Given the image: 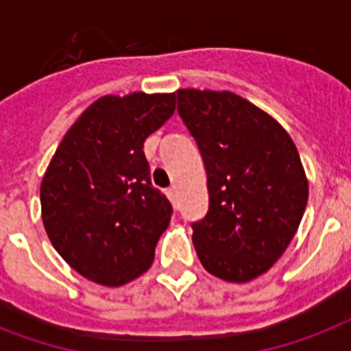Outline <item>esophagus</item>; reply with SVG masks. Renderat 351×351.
<instances>
[{
    "mask_svg": "<svg viewBox=\"0 0 351 351\" xmlns=\"http://www.w3.org/2000/svg\"><path fill=\"white\" fill-rule=\"evenodd\" d=\"M167 197H169V200H173V202H175V200H176V189H175V187H169V189H167Z\"/></svg>",
    "mask_w": 351,
    "mask_h": 351,
    "instance_id": "1",
    "label": "esophagus"
}]
</instances>
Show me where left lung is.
Instances as JSON below:
<instances>
[{
	"label": "left lung",
	"instance_id": "8db88e82",
	"mask_svg": "<svg viewBox=\"0 0 351 351\" xmlns=\"http://www.w3.org/2000/svg\"><path fill=\"white\" fill-rule=\"evenodd\" d=\"M178 112L202 153L209 211L193 224L202 266L250 282L282 256L308 204L293 140L261 107L230 90L178 89Z\"/></svg>",
	"mask_w": 351,
	"mask_h": 351
}]
</instances>
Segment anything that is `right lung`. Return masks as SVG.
<instances>
[{
  "mask_svg": "<svg viewBox=\"0 0 351 351\" xmlns=\"http://www.w3.org/2000/svg\"><path fill=\"white\" fill-rule=\"evenodd\" d=\"M175 93L107 95L58 145L40 187L54 250L93 282L118 288L145 273L171 220L154 189L143 142L175 112Z\"/></svg>",
  "mask_w": 351,
  "mask_h": 351,
  "instance_id": "1",
  "label": "right lung"
}]
</instances>
